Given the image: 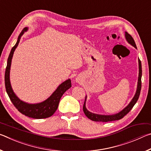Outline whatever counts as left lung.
Wrapping results in <instances>:
<instances>
[{"mask_svg":"<svg viewBox=\"0 0 151 151\" xmlns=\"http://www.w3.org/2000/svg\"><path fill=\"white\" fill-rule=\"evenodd\" d=\"M125 39H126L127 41L131 45L132 47H134L135 48H137L135 42L131 35H130L127 32H125L124 35ZM141 77H142V66H141V62H140V59L139 58V78H138V83H137V88L136 93L133 98L130 102V103L125 107L124 109L122 110L121 111L119 112L118 113L111 114V115H104V114H99L96 113H93L88 111L87 109L86 108V96L85 97V101L83 105V111L85 112V115L88 117L89 119L92 120L93 121L96 122H109V121H116V120H120L123 118V117L126 115L127 113H129V111L132 109V107L136 104L137 101L139 99V97L140 95V90H141Z\"/></svg>","mask_w":151,"mask_h":151,"instance_id":"left-lung-1","label":"left lung"}]
</instances>
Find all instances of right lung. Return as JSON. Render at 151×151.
<instances>
[{"instance_id": "obj_1", "label": "right lung", "mask_w": 151, "mask_h": 151, "mask_svg": "<svg viewBox=\"0 0 151 151\" xmlns=\"http://www.w3.org/2000/svg\"><path fill=\"white\" fill-rule=\"evenodd\" d=\"M29 28L25 27L20 32L17 43L12 48L11 52L9 56L8 60H7V65L5 70L4 75V83L5 87H6V93L8 94L10 99H11L12 104L16 107L20 112L25 116L30 117V118L40 119H46L50 117L55 113L58 108V104L60 100V98L63 95V94L71 87V81L70 79L64 81L58 86L57 88L53 92V93L48 97L45 101L39 103L30 104L22 101L18 97L16 94L12 90L11 81H10V70H11V66L12 58L13 57V54L17 46L19 45L20 38L25 32H27Z\"/></svg>"}]
</instances>
